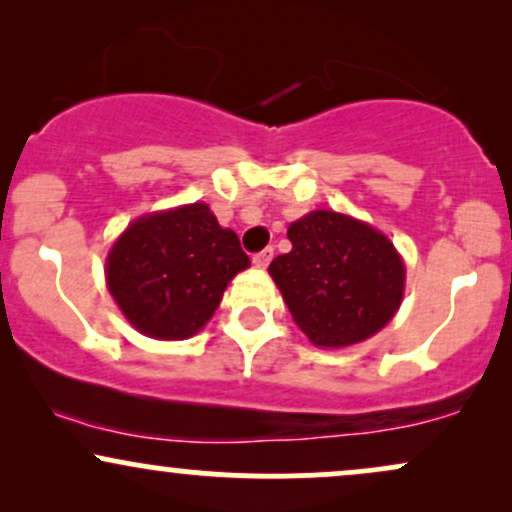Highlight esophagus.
Masks as SVG:
<instances>
[{"label": "esophagus", "instance_id": "esophagus-1", "mask_svg": "<svg viewBox=\"0 0 512 512\" xmlns=\"http://www.w3.org/2000/svg\"><path fill=\"white\" fill-rule=\"evenodd\" d=\"M272 257H274V248H264L262 252H257V255L252 257V262H255V267L264 269L269 262H272Z\"/></svg>", "mask_w": 512, "mask_h": 512}]
</instances>
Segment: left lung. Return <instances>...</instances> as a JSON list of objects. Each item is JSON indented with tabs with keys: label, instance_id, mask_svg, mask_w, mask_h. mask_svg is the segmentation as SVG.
Listing matches in <instances>:
<instances>
[{
	"label": "left lung",
	"instance_id": "left-lung-1",
	"mask_svg": "<svg viewBox=\"0 0 512 512\" xmlns=\"http://www.w3.org/2000/svg\"><path fill=\"white\" fill-rule=\"evenodd\" d=\"M291 252L269 264L284 303L317 346L380 332L404 296V262L390 238L337 211H310L286 233Z\"/></svg>",
	"mask_w": 512,
	"mask_h": 512
}]
</instances>
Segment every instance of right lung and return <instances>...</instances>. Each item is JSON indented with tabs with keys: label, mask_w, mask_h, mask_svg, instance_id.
Instances as JSON below:
<instances>
[{
	"label": "right lung",
	"mask_w": 512,
	"mask_h": 512,
	"mask_svg": "<svg viewBox=\"0 0 512 512\" xmlns=\"http://www.w3.org/2000/svg\"><path fill=\"white\" fill-rule=\"evenodd\" d=\"M248 267L236 233L197 202L129 223L105 262V281L122 315L146 337L187 339Z\"/></svg>",
	"instance_id": "add662e5"
}]
</instances>
